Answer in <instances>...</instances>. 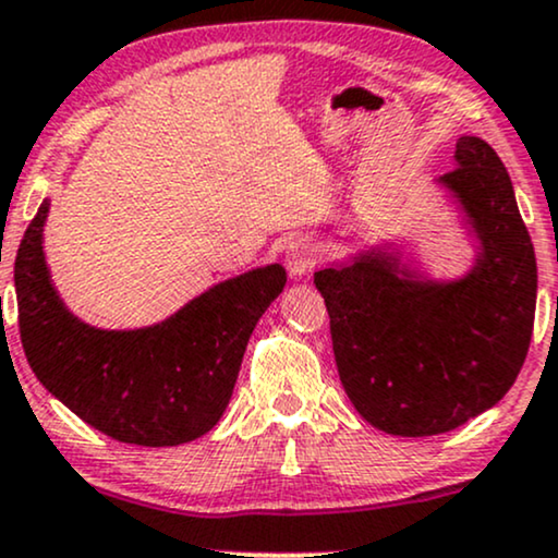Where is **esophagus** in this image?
Masks as SVG:
<instances>
[{"label": "esophagus", "mask_w": 558, "mask_h": 558, "mask_svg": "<svg viewBox=\"0 0 558 558\" xmlns=\"http://www.w3.org/2000/svg\"><path fill=\"white\" fill-rule=\"evenodd\" d=\"M284 260L287 268L294 274L298 279H307L311 277L313 266H316V245H313L311 238H292L287 242V251H284Z\"/></svg>", "instance_id": "34e87169"}]
</instances>
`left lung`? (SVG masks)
<instances>
[{
    "mask_svg": "<svg viewBox=\"0 0 558 558\" xmlns=\"http://www.w3.org/2000/svg\"><path fill=\"white\" fill-rule=\"evenodd\" d=\"M436 185L475 240L468 271L430 277L397 242L316 271L347 397L391 436L447 434L494 408L533 337L538 266L507 167L486 141L462 135Z\"/></svg>",
    "mask_w": 558,
    "mask_h": 558,
    "instance_id": "left-lung-1",
    "label": "left lung"
}]
</instances>
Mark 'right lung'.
Listing matches in <instances>:
<instances>
[{
  "mask_svg": "<svg viewBox=\"0 0 558 558\" xmlns=\"http://www.w3.org/2000/svg\"><path fill=\"white\" fill-rule=\"evenodd\" d=\"M49 201L25 229L15 258L25 357L49 395L122 444L180 447L219 423L247 339L287 284L281 264L225 279L159 324L98 329L70 313L44 253Z\"/></svg>",
  "mask_w": 558,
  "mask_h": 558,
  "instance_id": "add662e5",
  "label": "right lung"
}]
</instances>
